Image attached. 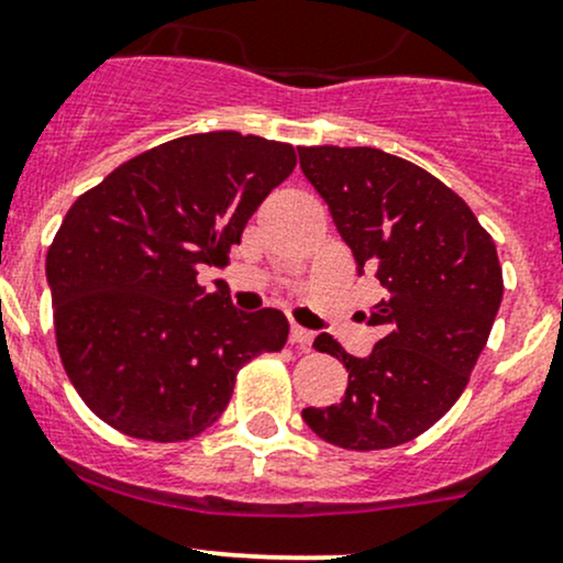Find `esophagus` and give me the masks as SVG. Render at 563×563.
Wrapping results in <instances>:
<instances>
[{
  "label": "esophagus",
  "mask_w": 563,
  "mask_h": 563,
  "mask_svg": "<svg viewBox=\"0 0 563 563\" xmlns=\"http://www.w3.org/2000/svg\"><path fill=\"white\" fill-rule=\"evenodd\" d=\"M289 343H292V346L308 349L313 343V332L300 328V324H292V330H289Z\"/></svg>",
  "instance_id": "34e87169"
}]
</instances>
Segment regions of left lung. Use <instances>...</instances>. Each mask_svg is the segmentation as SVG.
Listing matches in <instances>:
<instances>
[{"label":"left lung","instance_id":"8db88e82","mask_svg":"<svg viewBox=\"0 0 563 563\" xmlns=\"http://www.w3.org/2000/svg\"><path fill=\"white\" fill-rule=\"evenodd\" d=\"M298 153L360 274L376 271L386 289L367 319L384 328L371 356H352L328 332L313 341L346 365L349 386L341 402L306 408L303 419L338 449H395L462 397L505 292L497 246L473 209L416 163L376 147Z\"/></svg>","mask_w":563,"mask_h":563}]
</instances>
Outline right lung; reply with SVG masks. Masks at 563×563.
<instances>
[{"mask_svg":"<svg viewBox=\"0 0 563 563\" xmlns=\"http://www.w3.org/2000/svg\"><path fill=\"white\" fill-rule=\"evenodd\" d=\"M295 163L292 144L190 134L125 161L71 203L45 274L64 371L101 421L153 443L190 440L220 419L246 362L282 352V311H235L198 271L225 268Z\"/></svg>","mask_w":563,"mask_h":563,"instance_id":"1","label":"right lung"}]
</instances>
